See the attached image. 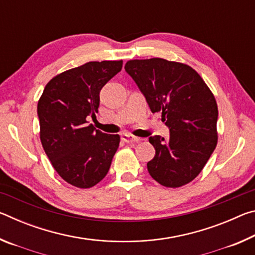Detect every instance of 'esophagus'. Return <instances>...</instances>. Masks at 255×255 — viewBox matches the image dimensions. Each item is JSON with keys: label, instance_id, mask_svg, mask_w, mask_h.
Here are the masks:
<instances>
[{"label": "esophagus", "instance_id": "obj_1", "mask_svg": "<svg viewBox=\"0 0 255 255\" xmlns=\"http://www.w3.org/2000/svg\"><path fill=\"white\" fill-rule=\"evenodd\" d=\"M122 139L125 143H135V141H139L140 138L132 136L130 133H124V135H122Z\"/></svg>", "mask_w": 255, "mask_h": 255}]
</instances>
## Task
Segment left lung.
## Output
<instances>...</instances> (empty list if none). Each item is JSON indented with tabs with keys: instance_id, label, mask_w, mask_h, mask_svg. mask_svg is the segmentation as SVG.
Masks as SVG:
<instances>
[{
	"instance_id": "1",
	"label": "left lung",
	"mask_w": 255,
	"mask_h": 255,
	"mask_svg": "<svg viewBox=\"0 0 255 255\" xmlns=\"http://www.w3.org/2000/svg\"><path fill=\"white\" fill-rule=\"evenodd\" d=\"M125 70L146 98L153 114L161 112L170 137L150 136L155 156L147 163L152 178L166 188L195 180L218 140L217 102L201 76L187 64L163 58L131 59Z\"/></svg>"
}]
</instances>
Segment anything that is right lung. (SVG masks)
<instances>
[{"label":"right lung","mask_w":255,"mask_h":255,"mask_svg":"<svg viewBox=\"0 0 255 255\" xmlns=\"http://www.w3.org/2000/svg\"><path fill=\"white\" fill-rule=\"evenodd\" d=\"M122 68L123 60H102L59 73L38 101L42 147L60 178L76 188L100 182L119 147V135L103 133L88 119L96 117L101 89Z\"/></svg>","instance_id":"1"}]
</instances>
